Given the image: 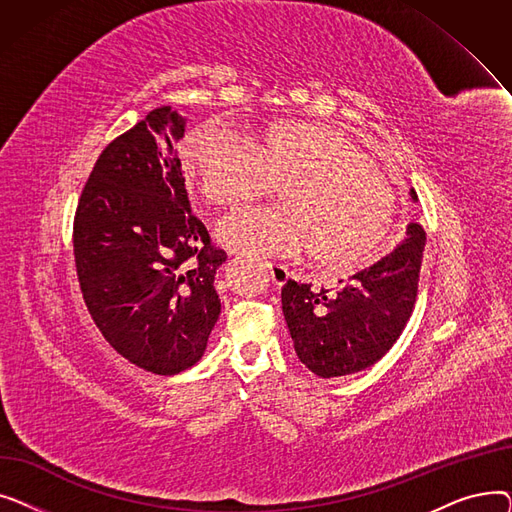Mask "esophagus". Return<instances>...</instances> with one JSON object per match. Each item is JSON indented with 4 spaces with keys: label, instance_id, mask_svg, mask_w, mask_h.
Masks as SVG:
<instances>
[{
    "label": "esophagus",
    "instance_id": "34e87169",
    "mask_svg": "<svg viewBox=\"0 0 512 512\" xmlns=\"http://www.w3.org/2000/svg\"><path fill=\"white\" fill-rule=\"evenodd\" d=\"M263 267H265V274H267V278L272 280V284L274 286H284L286 284V280H288V270L284 265H278V263H263Z\"/></svg>",
    "mask_w": 512,
    "mask_h": 512
}]
</instances>
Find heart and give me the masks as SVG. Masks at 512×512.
Here are the masks:
<instances>
[{"label":"heart","mask_w":512,"mask_h":512,"mask_svg":"<svg viewBox=\"0 0 512 512\" xmlns=\"http://www.w3.org/2000/svg\"><path fill=\"white\" fill-rule=\"evenodd\" d=\"M180 153L186 180L211 205L234 209L278 184L280 205L240 211L220 224V240L234 251H309L317 267L353 272L378 257L392 228V182L334 126L274 120L249 143L201 126L186 134Z\"/></svg>","instance_id":"obj_1"}]
</instances>
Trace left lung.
Segmentation results:
<instances>
[{
    "instance_id": "obj_1",
    "label": "left lung",
    "mask_w": 512,
    "mask_h": 512,
    "mask_svg": "<svg viewBox=\"0 0 512 512\" xmlns=\"http://www.w3.org/2000/svg\"><path fill=\"white\" fill-rule=\"evenodd\" d=\"M423 249V228L409 224L402 245L346 284L340 280L338 292L288 280L282 311L301 363L319 378H340L380 361L413 313Z\"/></svg>"
}]
</instances>
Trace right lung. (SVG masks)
I'll return each instance as SVG.
<instances>
[{
    "label": "right lung",
    "instance_id": "right-lung-1",
    "mask_svg": "<svg viewBox=\"0 0 512 512\" xmlns=\"http://www.w3.org/2000/svg\"><path fill=\"white\" fill-rule=\"evenodd\" d=\"M182 137L184 118L170 105L116 137L95 161L72 230L95 326L124 359L157 375L203 357L222 307L213 278L226 253L188 205Z\"/></svg>",
    "mask_w": 512,
    "mask_h": 512
}]
</instances>
